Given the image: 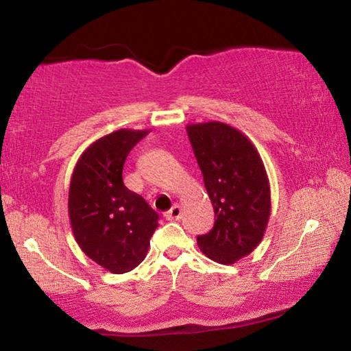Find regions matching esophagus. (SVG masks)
I'll list each match as a JSON object with an SVG mask.
<instances>
[{"label":"esophagus","instance_id":"esophagus-1","mask_svg":"<svg viewBox=\"0 0 351 351\" xmlns=\"http://www.w3.org/2000/svg\"><path fill=\"white\" fill-rule=\"evenodd\" d=\"M164 217H165V219H167V221H175V219H180L181 218V207L175 204L170 210L164 213Z\"/></svg>","mask_w":351,"mask_h":351}]
</instances>
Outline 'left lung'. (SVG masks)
I'll use <instances>...</instances> for the list:
<instances>
[{
  "label": "left lung",
  "instance_id": "1",
  "mask_svg": "<svg viewBox=\"0 0 351 351\" xmlns=\"http://www.w3.org/2000/svg\"><path fill=\"white\" fill-rule=\"evenodd\" d=\"M195 158L215 212L209 234L197 237L204 255L232 265L261 241L271 215L268 175L245 134L223 122L187 125Z\"/></svg>",
  "mask_w": 351,
  "mask_h": 351
}]
</instances>
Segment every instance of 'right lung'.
Listing matches in <instances>:
<instances>
[{
  "label": "right lung",
  "mask_w": 351,
  "mask_h": 351,
  "mask_svg": "<svg viewBox=\"0 0 351 351\" xmlns=\"http://www.w3.org/2000/svg\"><path fill=\"white\" fill-rule=\"evenodd\" d=\"M147 130H117L83 152L69 186L68 212L83 252L112 274L145 258L159 215L122 180L128 153Z\"/></svg>",
  "instance_id": "right-lung-1"
}]
</instances>
